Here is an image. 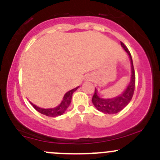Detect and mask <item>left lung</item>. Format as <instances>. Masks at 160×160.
I'll return each mask as SVG.
<instances>
[{"label":"left lung","instance_id":"obj_1","mask_svg":"<svg viewBox=\"0 0 160 160\" xmlns=\"http://www.w3.org/2000/svg\"><path fill=\"white\" fill-rule=\"evenodd\" d=\"M122 48L127 52L131 62V78L130 82L126 87L125 90L121 93L120 95L114 98H101L98 95V91L97 88H95L94 93L92 98V102L94 107L98 109V111L103 112L104 114H117L122 109L125 108L132 100V96H133L134 90H135V70H134L133 62H132V58L130 54V52L127 49L126 46L121 42Z\"/></svg>","mask_w":160,"mask_h":160}]
</instances>
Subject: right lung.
<instances>
[{
    "mask_svg": "<svg viewBox=\"0 0 160 160\" xmlns=\"http://www.w3.org/2000/svg\"><path fill=\"white\" fill-rule=\"evenodd\" d=\"M79 88V87H77L74 89L70 90V91L67 92L64 95L63 98H62V101H61L60 104L58 106H56V108H39L38 106H36L35 104H32V102L31 104L33 106L34 108L36 111H38V112L41 113V114H45L46 116H49V117H57V116L62 115L67 109L68 108V107L70 106L71 101H72V93L76 91Z\"/></svg>",
    "mask_w": 160,
    "mask_h": 160,
    "instance_id": "right-lung-1",
    "label": "right lung"
}]
</instances>
